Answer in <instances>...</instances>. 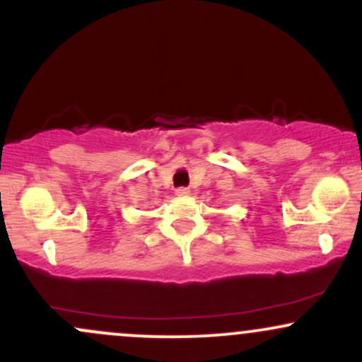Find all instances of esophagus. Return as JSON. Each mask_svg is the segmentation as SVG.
Segmentation results:
<instances>
[{"instance_id": "obj_1", "label": "esophagus", "mask_w": 362, "mask_h": 362, "mask_svg": "<svg viewBox=\"0 0 362 362\" xmlns=\"http://www.w3.org/2000/svg\"><path fill=\"white\" fill-rule=\"evenodd\" d=\"M175 194L180 195V197H185V195L190 194V189H189V187H177Z\"/></svg>"}]
</instances>
